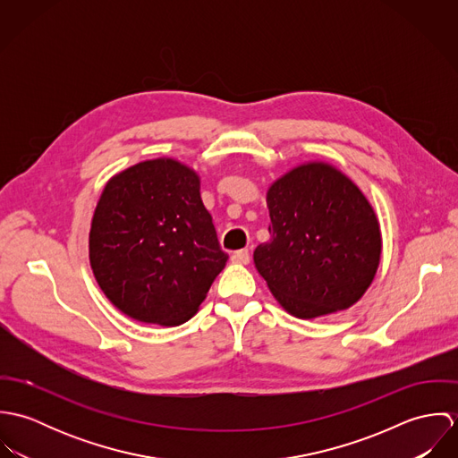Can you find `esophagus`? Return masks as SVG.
Listing matches in <instances>:
<instances>
[{
    "label": "esophagus",
    "mask_w": 458,
    "mask_h": 458,
    "mask_svg": "<svg viewBox=\"0 0 458 458\" xmlns=\"http://www.w3.org/2000/svg\"><path fill=\"white\" fill-rule=\"evenodd\" d=\"M233 262H240V264H249L250 262V250L249 249H242V250H236L233 256H231Z\"/></svg>",
    "instance_id": "34e87169"
}]
</instances>
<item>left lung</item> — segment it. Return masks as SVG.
<instances>
[{
  "instance_id": "8db88e82",
  "label": "left lung",
  "mask_w": 458,
  "mask_h": 458,
  "mask_svg": "<svg viewBox=\"0 0 458 458\" xmlns=\"http://www.w3.org/2000/svg\"><path fill=\"white\" fill-rule=\"evenodd\" d=\"M269 234L256 267L280 305L314 319L356 303L379 266L381 233L360 189L327 164L301 165L267 191Z\"/></svg>"
}]
</instances>
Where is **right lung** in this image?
Wrapping results in <instances>:
<instances>
[{
  "mask_svg": "<svg viewBox=\"0 0 458 458\" xmlns=\"http://www.w3.org/2000/svg\"><path fill=\"white\" fill-rule=\"evenodd\" d=\"M89 261L104 294L131 319H191L227 261L196 173L158 158L114 176L93 215Z\"/></svg>",
  "mask_w": 458,
  "mask_h": 458,
  "instance_id": "obj_1",
  "label": "right lung"
}]
</instances>
